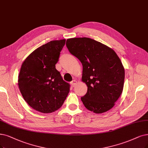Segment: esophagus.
Wrapping results in <instances>:
<instances>
[{
  "label": "esophagus",
  "mask_w": 148,
  "mask_h": 148,
  "mask_svg": "<svg viewBox=\"0 0 148 148\" xmlns=\"http://www.w3.org/2000/svg\"><path fill=\"white\" fill-rule=\"evenodd\" d=\"M77 82L75 80H73L72 82H71V84L74 87L76 84H77Z\"/></svg>",
  "instance_id": "esophagus-1"
}]
</instances>
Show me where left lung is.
I'll use <instances>...</instances> for the list:
<instances>
[{"label": "left lung", "mask_w": 148, "mask_h": 148, "mask_svg": "<svg viewBox=\"0 0 148 148\" xmlns=\"http://www.w3.org/2000/svg\"><path fill=\"white\" fill-rule=\"evenodd\" d=\"M66 45L83 66L82 80L88 86L81 97L84 106L97 114L110 110L121 96L124 82V68L116 52L86 37L69 38Z\"/></svg>", "instance_id": "left-lung-1"}]
</instances>
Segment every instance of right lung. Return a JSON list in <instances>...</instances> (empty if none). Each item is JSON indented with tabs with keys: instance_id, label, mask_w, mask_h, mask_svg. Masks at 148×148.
I'll list each match as a JSON object with an SVG mask.
<instances>
[{
	"instance_id": "obj_1",
	"label": "right lung",
	"mask_w": 148,
	"mask_h": 148,
	"mask_svg": "<svg viewBox=\"0 0 148 148\" xmlns=\"http://www.w3.org/2000/svg\"><path fill=\"white\" fill-rule=\"evenodd\" d=\"M66 40L49 42L32 52L22 64L18 86L24 100L43 113H52L61 107L70 85L56 68Z\"/></svg>"
}]
</instances>
